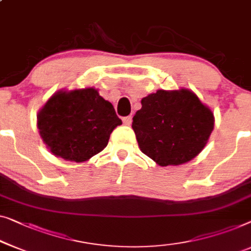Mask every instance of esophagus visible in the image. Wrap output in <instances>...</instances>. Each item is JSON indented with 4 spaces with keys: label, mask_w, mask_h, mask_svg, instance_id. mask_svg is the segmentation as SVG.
Masks as SVG:
<instances>
[{
    "label": "esophagus",
    "mask_w": 251,
    "mask_h": 251,
    "mask_svg": "<svg viewBox=\"0 0 251 251\" xmlns=\"http://www.w3.org/2000/svg\"><path fill=\"white\" fill-rule=\"evenodd\" d=\"M123 123H125L126 126H130L132 123V117L131 115H129V117H126L123 118Z\"/></svg>",
    "instance_id": "obj_1"
}]
</instances>
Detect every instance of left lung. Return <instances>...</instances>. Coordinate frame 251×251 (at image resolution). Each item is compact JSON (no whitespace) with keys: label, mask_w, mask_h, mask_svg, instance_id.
Instances as JSON below:
<instances>
[{"label":"left lung","mask_w":251,"mask_h":251,"mask_svg":"<svg viewBox=\"0 0 251 251\" xmlns=\"http://www.w3.org/2000/svg\"><path fill=\"white\" fill-rule=\"evenodd\" d=\"M132 129L140 151L158 165H180L202 151L214 129V115L188 89L157 90L141 100Z\"/></svg>","instance_id":"left-lung-1"}]
</instances>
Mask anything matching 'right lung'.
I'll return each mask as SVG.
<instances>
[{"label": "right lung", "mask_w": 251, "mask_h": 251, "mask_svg": "<svg viewBox=\"0 0 251 251\" xmlns=\"http://www.w3.org/2000/svg\"><path fill=\"white\" fill-rule=\"evenodd\" d=\"M120 125L113 105L94 88L56 93L37 117L39 133L50 151L78 163L103 151Z\"/></svg>", "instance_id": "right-lung-1"}]
</instances>
